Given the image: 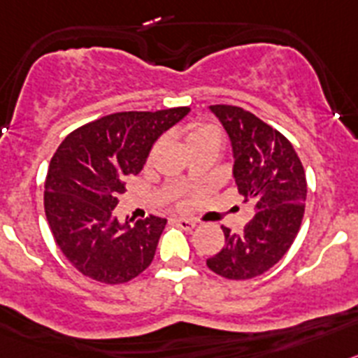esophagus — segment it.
<instances>
[{"mask_svg": "<svg viewBox=\"0 0 358 358\" xmlns=\"http://www.w3.org/2000/svg\"><path fill=\"white\" fill-rule=\"evenodd\" d=\"M176 224H178L180 228H183V230H192V228L196 227V221L194 219H187V217H175L173 219Z\"/></svg>", "mask_w": 358, "mask_h": 358, "instance_id": "esophagus-1", "label": "esophagus"}]
</instances>
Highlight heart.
Returning <instances> with one entry per match:
<instances>
[{"instance_id": "heart-1", "label": "heart", "mask_w": 358, "mask_h": 358, "mask_svg": "<svg viewBox=\"0 0 358 358\" xmlns=\"http://www.w3.org/2000/svg\"><path fill=\"white\" fill-rule=\"evenodd\" d=\"M207 141H214V143L221 144V131L215 127H199L189 134V144L196 143H207Z\"/></svg>"}]
</instances>
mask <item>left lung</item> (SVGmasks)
Listing matches in <instances>:
<instances>
[{
    "instance_id": "left-lung-1",
    "label": "left lung",
    "mask_w": 358,
    "mask_h": 358,
    "mask_svg": "<svg viewBox=\"0 0 358 358\" xmlns=\"http://www.w3.org/2000/svg\"><path fill=\"white\" fill-rule=\"evenodd\" d=\"M210 110L227 130L234 151V178L253 212L241 234L224 231V248L207 260L215 275L250 280L271 269L298 235L307 199V178L287 137L255 114L231 105Z\"/></svg>"
}]
</instances>
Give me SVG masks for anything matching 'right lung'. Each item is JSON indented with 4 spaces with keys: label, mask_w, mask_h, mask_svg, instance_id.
I'll list each match as a JSON object with an SVG mask.
<instances>
[{
    "label": "right lung",
    "mask_w": 358,
    "mask_h": 358,
    "mask_svg": "<svg viewBox=\"0 0 358 358\" xmlns=\"http://www.w3.org/2000/svg\"><path fill=\"white\" fill-rule=\"evenodd\" d=\"M191 112H117L71 131L55 151L44 183V212L53 239L82 275L101 283L139 276L155 257L167 219L119 223L117 196L146 164L160 135Z\"/></svg>",
    "instance_id": "add662e5"
}]
</instances>
